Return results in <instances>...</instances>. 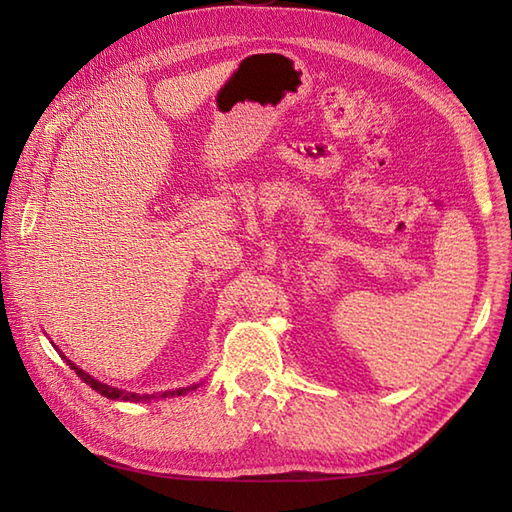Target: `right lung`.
Wrapping results in <instances>:
<instances>
[{
	"instance_id": "1",
	"label": "right lung",
	"mask_w": 512,
	"mask_h": 512,
	"mask_svg": "<svg viewBox=\"0 0 512 512\" xmlns=\"http://www.w3.org/2000/svg\"><path fill=\"white\" fill-rule=\"evenodd\" d=\"M54 350H57V345H54ZM59 352V350H57ZM61 354V352H59ZM61 358L65 363L70 365V369H74L76 376H79L83 383H88L94 391H99L101 396L110 398V400H125V402H151V400H162V398H173V396H184L189 394V391L198 389V385H189V387H180V389H169V391H160V394H136V391H125V389H118V387H112L107 383H101V380H96L94 376H90L88 372H83V369L79 365H74L70 358H65L61 354Z\"/></svg>"
}]
</instances>
